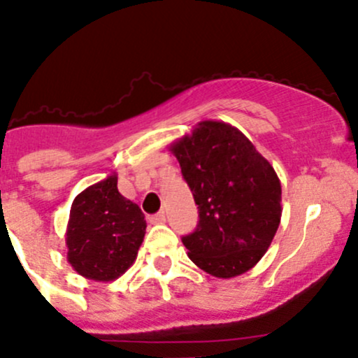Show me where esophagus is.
<instances>
[{
    "label": "esophagus",
    "mask_w": 358,
    "mask_h": 358,
    "mask_svg": "<svg viewBox=\"0 0 358 358\" xmlns=\"http://www.w3.org/2000/svg\"><path fill=\"white\" fill-rule=\"evenodd\" d=\"M165 219H167V217H165V212L160 210V212H157V214L151 215L150 222H151V224H164Z\"/></svg>",
    "instance_id": "34e87169"
}]
</instances>
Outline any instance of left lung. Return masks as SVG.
Listing matches in <instances>:
<instances>
[{
    "instance_id": "left-lung-1",
    "label": "left lung",
    "mask_w": 358,
    "mask_h": 358,
    "mask_svg": "<svg viewBox=\"0 0 358 358\" xmlns=\"http://www.w3.org/2000/svg\"><path fill=\"white\" fill-rule=\"evenodd\" d=\"M198 205L182 236L189 259L217 278L245 273L266 254L282 217V186L270 162L235 127L205 120L171 144Z\"/></svg>"
}]
</instances>
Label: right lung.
<instances>
[{
    "mask_svg": "<svg viewBox=\"0 0 358 358\" xmlns=\"http://www.w3.org/2000/svg\"><path fill=\"white\" fill-rule=\"evenodd\" d=\"M116 174L81 191L71 205L67 261L85 278L111 282L137 257L146 221L139 205L118 191Z\"/></svg>",
    "mask_w": 358,
    "mask_h": 358,
    "instance_id": "obj_1",
    "label": "right lung"
}]
</instances>
